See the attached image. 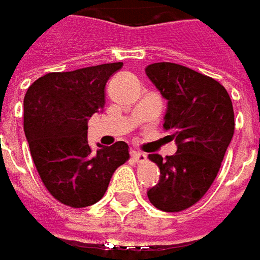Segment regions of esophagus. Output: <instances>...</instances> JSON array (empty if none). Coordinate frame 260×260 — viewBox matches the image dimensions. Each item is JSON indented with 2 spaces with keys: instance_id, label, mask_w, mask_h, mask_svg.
<instances>
[{
  "instance_id": "1",
  "label": "esophagus",
  "mask_w": 260,
  "mask_h": 260,
  "mask_svg": "<svg viewBox=\"0 0 260 260\" xmlns=\"http://www.w3.org/2000/svg\"><path fill=\"white\" fill-rule=\"evenodd\" d=\"M132 158H133V161H136V162H143V161H146V155H145L143 152H137V150H133V152H132Z\"/></svg>"
}]
</instances>
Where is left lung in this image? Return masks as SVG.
<instances>
[{"instance_id":"obj_1","label":"left lung","mask_w":260,"mask_h":260,"mask_svg":"<svg viewBox=\"0 0 260 260\" xmlns=\"http://www.w3.org/2000/svg\"><path fill=\"white\" fill-rule=\"evenodd\" d=\"M146 74L168 101L164 130L177 143L165 159L149 155L161 178L148 198L159 211L180 212L201 201L221 168L234 135L233 102L219 82L180 64L155 62Z\"/></svg>"}]
</instances>
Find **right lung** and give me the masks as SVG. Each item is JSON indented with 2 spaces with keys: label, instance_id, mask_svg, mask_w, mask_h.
Instances as JSON below:
<instances>
[{
  "label": "right lung",
  "instance_id": "add662e5",
  "mask_svg": "<svg viewBox=\"0 0 260 260\" xmlns=\"http://www.w3.org/2000/svg\"><path fill=\"white\" fill-rule=\"evenodd\" d=\"M123 62L74 72L48 73L29 86L24 96V135L46 190L72 208L90 206L105 194L114 171L128 161V145L93 150L87 120L104 108L105 85Z\"/></svg>",
  "mask_w": 260,
  "mask_h": 260
}]
</instances>
